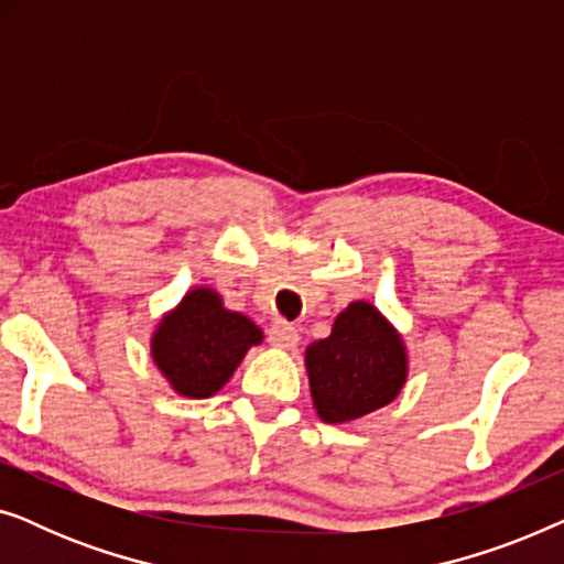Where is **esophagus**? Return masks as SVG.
<instances>
[{
  "instance_id": "esophagus-1",
  "label": "esophagus",
  "mask_w": 564,
  "mask_h": 564,
  "mask_svg": "<svg viewBox=\"0 0 564 564\" xmlns=\"http://www.w3.org/2000/svg\"><path fill=\"white\" fill-rule=\"evenodd\" d=\"M267 338H269V344L276 346V349H292V346H297V341H300L297 328H292L290 323H284V321H276L274 326L267 330Z\"/></svg>"
}]
</instances>
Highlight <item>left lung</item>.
I'll return each instance as SVG.
<instances>
[{"label": "left lung", "instance_id": "obj_1", "mask_svg": "<svg viewBox=\"0 0 564 564\" xmlns=\"http://www.w3.org/2000/svg\"><path fill=\"white\" fill-rule=\"evenodd\" d=\"M307 380L326 423L357 421L388 405L408 375L405 346L395 328L369 303H351L328 338L305 351Z\"/></svg>", "mask_w": 564, "mask_h": 564}]
</instances>
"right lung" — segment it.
I'll return each mask as SVG.
<instances>
[{"mask_svg": "<svg viewBox=\"0 0 564 564\" xmlns=\"http://www.w3.org/2000/svg\"><path fill=\"white\" fill-rule=\"evenodd\" d=\"M253 344H261V330L253 321L226 311L213 290L199 288L164 315L153 334L151 354L180 395L210 398L228 382Z\"/></svg>", "mask_w": 564, "mask_h": 564, "instance_id": "1", "label": "right lung"}]
</instances>
